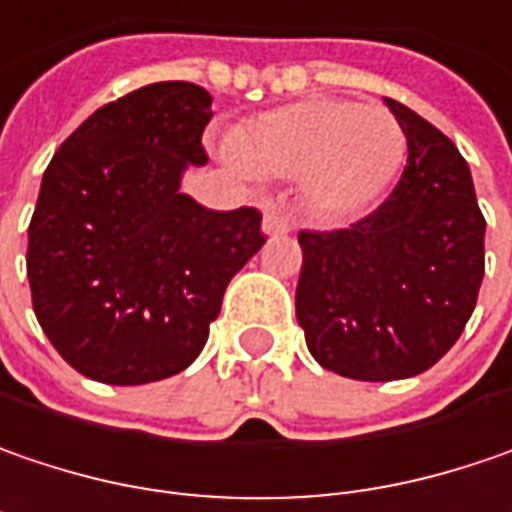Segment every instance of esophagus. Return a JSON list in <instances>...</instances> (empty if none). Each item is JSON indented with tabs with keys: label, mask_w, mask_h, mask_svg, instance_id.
<instances>
[{
	"label": "esophagus",
	"mask_w": 512,
	"mask_h": 512,
	"mask_svg": "<svg viewBox=\"0 0 512 512\" xmlns=\"http://www.w3.org/2000/svg\"><path fill=\"white\" fill-rule=\"evenodd\" d=\"M289 228H292V220H289V214H286L284 208H269L266 211V217H263V234L278 237V234H286Z\"/></svg>",
	"instance_id": "1"
}]
</instances>
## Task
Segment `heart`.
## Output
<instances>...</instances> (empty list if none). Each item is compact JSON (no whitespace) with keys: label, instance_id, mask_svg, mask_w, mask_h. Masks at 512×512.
<instances>
[{"label":"heart","instance_id":"obj_1","mask_svg":"<svg viewBox=\"0 0 512 512\" xmlns=\"http://www.w3.org/2000/svg\"><path fill=\"white\" fill-rule=\"evenodd\" d=\"M237 162L263 176H301L304 199L330 217L385 194L406 162L400 121L382 106L316 98L252 118L231 138Z\"/></svg>","mask_w":512,"mask_h":512}]
</instances>
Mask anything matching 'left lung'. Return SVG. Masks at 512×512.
<instances>
[{"label": "left lung", "instance_id": "1", "mask_svg": "<svg viewBox=\"0 0 512 512\" xmlns=\"http://www.w3.org/2000/svg\"><path fill=\"white\" fill-rule=\"evenodd\" d=\"M408 141L391 196L339 231H301L295 316L321 368L391 382L458 342L484 278V214L458 147L385 98Z\"/></svg>", "mask_w": 512, "mask_h": 512}]
</instances>
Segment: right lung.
<instances>
[{
    "instance_id": "obj_1",
    "label": "right lung",
    "mask_w": 512,
    "mask_h": 512,
    "mask_svg": "<svg viewBox=\"0 0 512 512\" xmlns=\"http://www.w3.org/2000/svg\"><path fill=\"white\" fill-rule=\"evenodd\" d=\"M211 95L150 83L95 109L43 173L28 226L34 313L54 350L106 385L185 371L228 281L266 243L255 208L211 211L182 194L208 162Z\"/></svg>"
}]
</instances>
